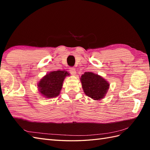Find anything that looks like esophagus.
I'll use <instances>...</instances> for the list:
<instances>
[{
	"label": "esophagus",
	"instance_id": "34e87169",
	"mask_svg": "<svg viewBox=\"0 0 150 150\" xmlns=\"http://www.w3.org/2000/svg\"><path fill=\"white\" fill-rule=\"evenodd\" d=\"M69 72H70V74L71 75H75L76 74V71H75V68L74 67H71L69 68Z\"/></svg>",
	"mask_w": 150,
	"mask_h": 150
}]
</instances>
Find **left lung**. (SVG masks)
Instances as JSON below:
<instances>
[{
	"label": "left lung",
	"mask_w": 150,
	"mask_h": 150,
	"mask_svg": "<svg viewBox=\"0 0 150 150\" xmlns=\"http://www.w3.org/2000/svg\"><path fill=\"white\" fill-rule=\"evenodd\" d=\"M81 80L85 94L93 100L103 98L109 89V83L101 76L92 72H85Z\"/></svg>",
	"instance_id": "left-lung-1"
}]
</instances>
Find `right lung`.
Instances as JSON below:
<instances>
[{
	"mask_svg": "<svg viewBox=\"0 0 150 150\" xmlns=\"http://www.w3.org/2000/svg\"><path fill=\"white\" fill-rule=\"evenodd\" d=\"M67 75L69 74L67 71L59 70L48 74L38 83L40 93L45 98L56 97L60 93L63 81Z\"/></svg>",
	"mask_w": 150,
	"mask_h": 150,
	"instance_id": "obj_1",
	"label": "right lung"
}]
</instances>
